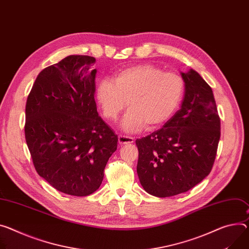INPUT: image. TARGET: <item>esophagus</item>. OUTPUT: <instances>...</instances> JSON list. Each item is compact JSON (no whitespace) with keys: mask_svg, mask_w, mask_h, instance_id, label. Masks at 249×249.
Masks as SVG:
<instances>
[{"mask_svg":"<svg viewBox=\"0 0 249 249\" xmlns=\"http://www.w3.org/2000/svg\"><path fill=\"white\" fill-rule=\"evenodd\" d=\"M134 142V138L133 137H129V136H125V135H120L118 137V143L120 145H127V144H132Z\"/></svg>","mask_w":249,"mask_h":249,"instance_id":"1","label":"esophagus"}]
</instances>
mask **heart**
Segmentation results:
<instances>
[{
    "label": "heart",
    "instance_id": "heart-1",
    "mask_svg": "<svg viewBox=\"0 0 249 249\" xmlns=\"http://www.w3.org/2000/svg\"><path fill=\"white\" fill-rule=\"evenodd\" d=\"M186 83L177 72H164L151 64L127 67L112 78L102 79L95 88V99L103 116L118 118L126 106L129 110L121 127L133 133L156 129L169 121L183 101Z\"/></svg>",
    "mask_w": 249,
    "mask_h": 249
}]
</instances>
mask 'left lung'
I'll return each mask as SVG.
<instances>
[{
    "label": "left lung",
    "instance_id": "8db88e82",
    "mask_svg": "<svg viewBox=\"0 0 249 249\" xmlns=\"http://www.w3.org/2000/svg\"><path fill=\"white\" fill-rule=\"evenodd\" d=\"M180 108L163 128L136 140L137 174L144 190L167 197L188 192L212 171L220 138V119L211 86L194 70Z\"/></svg>",
    "mask_w": 249,
    "mask_h": 249
}]
</instances>
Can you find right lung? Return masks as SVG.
<instances>
[{
  "label": "right lung",
  "mask_w": 249,
  "mask_h": 249,
  "mask_svg": "<svg viewBox=\"0 0 249 249\" xmlns=\"http://www.w3.org/2000/svg\"><path fill=\"white\" fill-rule=\"evenodd\" d=\"M95 58L70 55L41 71L26 105L25 135L37 174L55 190L93 194L118 137L98 115Z\"/></svg>",
  "instance_id": "right-lung-1"
}]
</instances>
